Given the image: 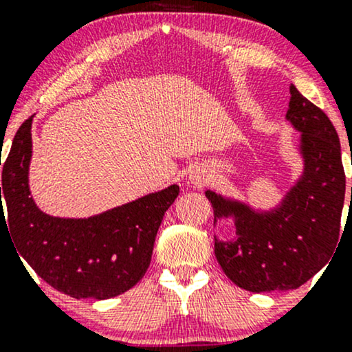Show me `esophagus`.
<instances>
[{"label":"esophagus","instance_id":"34e87169","mask_svg":"<svg viewBox=\"0 0 352 352\" xmlns=\"http://www.w3.org/2000/svg\"><path fill=\"white\" fill-rule=\"evenodd\" d=\"M190 182H192L195 187H204V185L208 182V177L205 175L204 172L195 170V172H192V175H190Z\"/></svg>","mask_w":352,"mask_h":352}]
</instances>
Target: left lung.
<instances>
[{
  "instance_id": "8db88e82",
  "label": "left lung",
  "mask_w": 352,
  "mask_h": 352,
  "mask_svg": "<svg viewBox=\"0 0 352 352\" xmlns=\"http://www.w3.org/2000/svg\"><path fill=\"white\" fill-rule=\"evenodd\" d=\"M286 119L301 134L305 173L280 208L256 213L207 190L217 218L235 217L236 238H215V256L236 286L252 293L296 289L334 254L341 230L346 175L329 117L289 86ZM352 193V188H351Z\"/></svg>"
}]
</instances>
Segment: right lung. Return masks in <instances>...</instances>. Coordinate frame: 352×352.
Here are the masks:
<instances>
[{
    "mask_svg": "<svg viewBox=\"0 0 352 352\" xmlns=\"http://www.w3.org/2000/svg\"><path fill=\"white\" fill-rule=\"evenodd\" d=\"M31 122L33 117L18 129L3 164L0 225L5 221L10 230L18 256L58 292L76 300H107L125 293L147 272L157 232L179 197V187L170 185L91 218L46 215L28 187ZM1 196L7 201L6 219Z\"/></svg>",
    "mask_w": 352,
    "mask_h": 352,
    "instance_id": "right-lung-1",
    "label": "right lung"
}]
</instances>
